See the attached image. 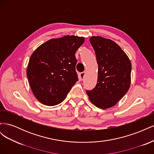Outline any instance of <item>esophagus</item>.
I'll return each instance as SVG.
<instances>
[{"label":"esophagus","mask_w":154,"mask_h":154,"mask_svg":"<svg viewBox=\"0 0 154 154\" xmlns=\"http://www.w3.org/2000/svg\"><path fill=\"white\" fill-rule=\"evenodd\" d=\"M85 75V71L84 72H81L80 74V78L81 80H83V79H84Z\"/></svg>","instance_id":"1"}]
</instances>
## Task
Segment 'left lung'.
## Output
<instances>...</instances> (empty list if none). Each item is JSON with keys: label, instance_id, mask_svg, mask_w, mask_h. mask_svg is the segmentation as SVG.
Returning a JSON list of instances; mask_svg holds the SVG:
<instances>
[{"label": "left lung", "instance_id": "left-lung-1", "mask_svg": "<svg viewBox=\"0 0 154 154\" xmlns=\"http://www.w3.org/2000/svg\"><path fill=\"white\" fill-rule=\"evenodd\" d=\"M98 65L96 87L87 91L89 100L101 109L114 106L128 91L131 82L132 65L119 46L110 39L92 36Z\"/></svg>", "mask_w": 154, "mask_h": 154}]
</instances>
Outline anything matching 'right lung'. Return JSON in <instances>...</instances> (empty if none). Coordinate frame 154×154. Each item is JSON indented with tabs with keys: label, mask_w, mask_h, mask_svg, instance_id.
<instances>
[{
	"label": "right lung",
	"mask_w": 154,
	"mask_h": 154,
	"mask_svg": "<svg viewBox=\"0 0 154 154\" xmlns=\"http://www.w3.org/2000/svg\"><path fill=\"white\" fill-rule=\"evenodd\" d=\"M84 41V37L73 35L51 39L31 54L27 76L40 103L48 106L60 103L78 81L75 53Z\"/></svg>",
	"instance_id": "right-lung-1"
}]
</instances>
